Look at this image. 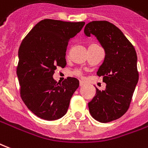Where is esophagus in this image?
I'll return each mask as SVG.
<instances>
[{
    "label": "esophagus",
    "mask_w": 148,
    "mask_h": 148,
    "mask_svg": "<svg viewBox=\"0 0 148 148\" xmlns=\"http://www.w3.org/2000/svg\"><path fill=\"white\" fill-rule=\"evenodd\" d=\"M85 85H86V82H83V81H80V82H79V86H83Z\"/></svg>",
    "instance_id": "1"
}]
</instances>
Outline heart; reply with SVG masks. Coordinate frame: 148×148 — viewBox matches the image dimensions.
I'll return each mask as SVG.
<instances>
[{
  "mask_svg": "<svg viewBox=\"0 0 148 148\" xmlns=\"http://www.w3.org/2000/svg\"><path fill=\"white\" fill-rule=\"evenodd\" d=\"M74 74H75V75H77V76H82V71H80V70H75V71H74Z\"/></svg>",
  "mask_w": 148,
  "mask_h": 148,
  "instance_id": "obj_1",
  "label": "heart"
}]
</instances>
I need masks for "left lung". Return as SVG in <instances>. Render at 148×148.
<instances>
[{
	"label": "left lung",
	"mask_w": 148,
	"mask_h": 148,
	"mask_svg": "<svg viewBox=\"0 0 148 148\" xmlns=\"http://www.w3.org/2000/svg\"><path fill=\"white\" fill-rule=\"evenodd\" d=\"M84 32L87 36L94 35L106 51L97 74L103 77L106 88H96V95L88 106L96 121L108 123L122 116L130 106L139 80L136 52L123 32L109 21L90 22Z\"/></svg>",
	"instance_id": "left-lung-1"
}]
</instances>
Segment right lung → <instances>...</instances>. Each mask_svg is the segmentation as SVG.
Returning <instances> with one entry per match:
<instances>
[{
    "instance_id": "right-lung-1",
    "label": "right lung",
    "mask_w": 148,
    "mask_h": 148,
    "mask_svg": "<svg viewBox=\"0 0 148 148\" xmlns=\"http://www.w3.org/2000/svg\"><path fill=\"white\" fill-rule=\"evenodd\" d=\"M85 22L45 19L39 21L22 40L18 51L16 74L21 99L38 117L54 121L67 112L70 101L79 82L68 77L57 84L53 74L65 67L68 42Z\"/></svg>"
}]
</instances>
